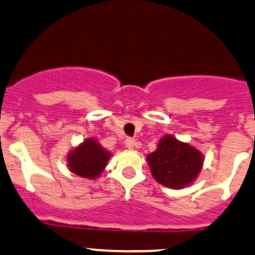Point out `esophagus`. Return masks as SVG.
I'll list each match as a JSON object with an SVG mask.
<instances>
[{"label":"esophagus","mask_w":255,"mask_h":255,"mask_svg":"<svg viewBox=\"0 0 255 255\" xmlns=\"http://www.w3.org/2000/svg\"><path fill=\"white\" fill-rule=\"evenodd\" d=\"M135 139H133V138H127V139H126V142H125V144H126V146H127V148H129V149H133L135 146Z\"/></svg>","instance_id":"esophagus-1"}]
</instances>
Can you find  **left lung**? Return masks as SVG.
Wrapping results in <instances>:
<instances>
[{
  "mask_svg": "<svg viewBox=\"0 0 255 255\" xmlns=\"http://www.w3.org/2000/svg\"><path fill=\"white\" fill-rule=\"evenodd\" d=\"M151 175L159 184L170 189H182L191 184L201 171L204 158L196 148L165 135L155 151L146 156Z\"/></svg>",
  "mask_w": 255,
  "mask_h": 255,
  "instance_id": "obj_1",
  "label": "left lung"
}]
</instances>
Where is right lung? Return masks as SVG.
<instances>
[{"label": "right lung", "instance_id": "1", "mask_svg": "<svg viewBox=\"0 0 255 255\" xmlns=\"http://www.w3.org/2000/svg\"><path fill=\"white\" fill-rule=\"evenodd\" d=\"M111 153L105 150L97 140L89 138L68 155L69 169L76 175L96 179L106 168Z\"/></svg>", "mask_w": 255, "mask_h": 255}]
</instances>
